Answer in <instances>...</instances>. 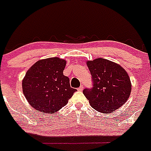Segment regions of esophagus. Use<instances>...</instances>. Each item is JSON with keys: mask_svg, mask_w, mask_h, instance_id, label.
Wrapping results in <instances>:
<instances>
[{"mask_svg": "<svg viewBox=\"0 0 151 151\" xmlns=\"http://www.w3.org/2000/svg\"><path fill=\"white\" fill-rule=\"evenodd\" d=\"M83 89V85H81V86H80V87L78 88V91H81Z\"/></svg>", "mask_w": 151, "mask_h": 151, "instance_id": "1", "label": "esophagus"}]
</instances>
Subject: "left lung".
Returning a JSON list of instances; mask_svg holds the SVG:
<instances>
[{
    "instance_id": "1",
    "label": "left lung",
    "mask_w": 151,
    "mask_h": 151,
    "mask_svg": "<svg viewBox=\"0 0 151 151\" xmlns=\"http://www.w3.org/2000/svg\"><path fill=\"white\" fill-rule=\"evenodd\" d=\"M92 87L83 93L91 106L98 112L109 114L124 104L131 91L127 73L118 64L103 58L87 61Z\"/></svg>"
}]
</instances>
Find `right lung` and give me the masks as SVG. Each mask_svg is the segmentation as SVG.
<instances>
[{
    "mask_svg": "<svg viewBox=\"0 0 151 151\" xmlns=\"http://www.w3.org/2000/svg\"><path fill=\"white\" fill-rule=\"evenodd\" d=\"M66 61L58 58L38 60L23 80V92L28 103L37 111L54 114L64 107L77 90L70 87L63 71Z\"/></svg>",
    "mask_w": 151,
    "mask_h": 151,
    "instance_id": "obj_1",
    "label": "right lung"
}]
</instances>
